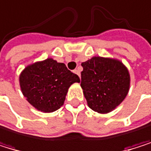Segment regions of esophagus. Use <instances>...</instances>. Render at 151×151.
I'll return each instance as SVG.
<instances>
[{"mask_svg": "<svg viewBox=\"0 0 151 151\" xmlns=\"http://www.w3.org/2000/svg\"><path fill=\"white\" fill-rule=\"evenodd\" d=\"M74 73H75V74H76V75L80 77V70H79V69H76V70H74Z\"/></svg>", "mask_w": 151, "mask_h": 151, "instance_id": "1", "label": "esophagus"}]
</instances>
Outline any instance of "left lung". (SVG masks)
I'll use <instances>...</instances> for the list:
<instances>
[{"label": "left lung", "instance_id": "left-lung-1", "mask_svg": "<svg viewBox=\"0 0 151 151\" xmlns=\"http://www.w3.org/2000/svg\"><path fill=\"white\" fill-rule=\"evenodd\" d=\"M81 87L88 106L99 114L114 110L130 88V74L119 60L93 57L83 62Z\"/></svg>", "mask_w": 151, "mask_h": 151}]
</instances>
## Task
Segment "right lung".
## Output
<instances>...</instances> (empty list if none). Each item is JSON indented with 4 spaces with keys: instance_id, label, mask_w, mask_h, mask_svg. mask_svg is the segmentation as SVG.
<instances>
[{
    "instance_id": "add662e5",
    "label": "right lung",
    "mask_w": 151,
    "mask_h": 151,
    "mask_svg": "<svg viewBox=\"0 0 151 151\" xmlns=\"http://www.w3.org/2000/svg\"><path fill=\"white\" fill-rule=\"evenodd\" d=\"M79 82L78 76L67 69L64 63L52 58L28 65L19 76L20 88L27 101L43 112L59 109L70 86Z\"/></svg>"
}]
</instances>
